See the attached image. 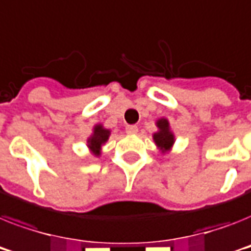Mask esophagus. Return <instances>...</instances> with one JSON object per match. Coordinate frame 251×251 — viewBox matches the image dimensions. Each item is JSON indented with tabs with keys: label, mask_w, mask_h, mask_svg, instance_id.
I'll list each match as a JSON object with an SVG mask.
<instances>
[{
	"label": "esophagus",
	"mask_w": 251,
	"mask_h": 251,
	"mask_svg": "<svg viewBox=\"0 0 251 251\" xmlns=\"http://www.w3.org/2000/svg\"><path fill=\"white\" fill-rule=\"evenodd\" d=\"M126 132H127V134H136V132H138V126L127 125L126 126Z\"/></svg>",
	"instance_id": "1"
}]
</instances>
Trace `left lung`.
Returning a JSON list of instances; mask_svg holds the SVG:
<instances>
[{"label": "left lung", "mask_w": 251, "mask_h": 251, "mask_svg": "<svg viewBox=\"0 0 251 251\" xmlns=\"http://www.w3.org/2000/svg\"><path fill=\"white\" fill-rule=\"evenodd\" d=\"M157 132L153 134V140L154 143L157 144L162 152H166L172 148L174 144V134L170 131V126H169V121L166 119H161L157 121Z\"/></svg>", "instance_id": "left-lung-1"}]
</instances>
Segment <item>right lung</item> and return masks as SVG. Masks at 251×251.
Listing matches in <instances>:
<instances>
[{
  "label": "right lung",
  "instance_id": "right-lung-1",
  "mask_svg": "<svg viewBox=\"0 0 251 251\" xmlns=\"http://www.w3.org/2000/svg\"><path fill=\"white\" fill-rule=\"evenodd\" d=\"M109 130L104 129L101 125H97L94 127V132L93 135L89 138L87 140V143H89V148L93 151V153L95 156H99L100 154V148H101V144H104L105 142L108 140L109 138Z\"/></svg>",
  "mask_w": 251,
  "mask_h": 251
}]
</instances>
